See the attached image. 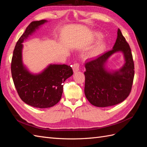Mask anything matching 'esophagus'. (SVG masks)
<instances>
[{"instance_id":"esophagus-1","label":"esophagus","mask_w":147,"mask_h":147,"mask_svg":"<svg viewBox=\"0 0 147 147\" xmlns=\"http://www.w3.org/2000/svg\"><path fill=\"white\" fill-rule=\"evenodd\" d=\"M79 68H80V64L78 63H75L73 65V70L74 72H76L77 71L79 70Z\"/></svg>"}]
</instances>
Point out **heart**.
<instances>
[{"label": "heart", "mask_w": 147, "mask_h": 147, "mask_svg": "<svg viewBox=\"0 0 147 147\" xmlns=\"http://www.w3.org/2000/svg\"><path fill=\"white\" fill-rule=\"evenodd\" d=\"M93 37L96 40H99L102 37V35L99 32H94L93 34ZM105 48V43L103 42H99L97 43V45L92 48L91 51L90 55L91 56H95L99 55L102 53Z\"/></svg>", "instance_id": "b5f03b06"}]
</instances>
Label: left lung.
Masks as SVG:
<instances>
[{"label":"left lung","mask_w":147,"mask_h":147,"mask_svg":"<svg viewBox=\"0 0 147 147\" xmlns=\"http://www.w3.org/2000/svg\"><path fill=\"white\" fill-rule=\"evenodd\" d=\"M112 50L86 62L84 94L90 103L98 107H106L121 103L129 95L134 77V64L131 50L121 30ZM122 52L125 63L118 71H108L105 64L110 56Z\"/></svg>","instance_id":"8db88e82"}]
</instances>
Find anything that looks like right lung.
Instances as JSON below:
<instances>
[{
  "label": "right lung",
  "instance_id": "obj_1",
  "mask_svg": "<svg viewBox=\"0 0 147 147\" xmlns=\"http://www.w3.org/2000/svg\"><path fill=\"white\" fill-rule=\"evenodd\" d=\"M47 20L32 21L18 40L13 51L11 71L13 82L20 98L34 107L45 109L54 106L60 100L63 83L73 75L70 65L50 64L38 74L29 72L22 60V43Z\"/></svg>",
  "mask_w": 147,
  "mask_h": 147
}]
</instances>
